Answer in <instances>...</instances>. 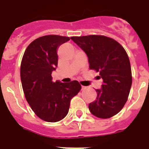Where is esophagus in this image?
<instances>
[{
  "instance_id": "esophagus-1",
  "label": "esophagus",
  "mask_w": 149,
  "mask_h": 149,
  "mask_svg": "<svg viewBox=\"0 0 149 149\" xmlns=\"http://www.w3.org/2000/svg\"><path fill=\"white\" fill-rule=\"evenodd\" d=\"M86 89V86H81V89L82 90H84V89Z\"/></svg>"
}]
</instances>
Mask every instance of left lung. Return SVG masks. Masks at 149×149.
I'll use <instances>...</instances> for the list:
<instances>
[{
  "mask_svg": "<svg viewBox=\"0 0 149 149\" xmlns=\"http://www.w3.org/2000/svg\"><path fill=\"white\" fill-rule=\"evenodd\" d=\"M73 40L87 55L89 68L99 72L102 87L95 89L97 98L89 104L94 116L108 119L117 114L127 100L132 86L130 62L125 49L104 36H73Z\"/></svg>",
  "mask_w": 149,
  "mask_h": 149,
  "instance_id": "8db88e82",
  "label": "left lung"
}]
</instances>
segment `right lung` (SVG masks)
<instances>
[{
  "label": "right lung",
  "instance_id": "add662e5",
  "mask_svg": "<svg viewBox=\"0 0 149 149\" xmlns=\"http://www.w3.org/2000/svg\"><path fill=\"white\" fill-rule=\"evenodd\" d=\"M69 37L48 35L34 40L23 55L20 77L24 96L36 116L48 122H56L66 116L70 100L81 89L77 81H52V73L58 62L57 49Z\"/></svg>",
  "mask_w": 149,
  "mask_h": 149
}]
</instances>
